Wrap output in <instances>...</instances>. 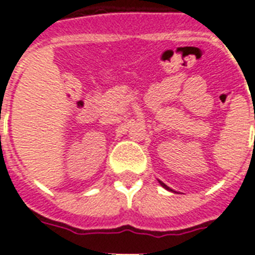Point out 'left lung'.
I'll list each match as a JSON object with an SVG mask.
<instances>
[{
    "instance_id": "1",
    "label": "left lung",
    "mask_w": 255,
    "mask_h": 255,
    "mask_svg": "<svg viewBox=\"0 0 255 255\" xmlns=\"http://www.w3.org/2000/svg\"><path fill=\"white\" fill-rule=\"evenodd\" d=\"M160 184H161V185H163V186H164V188H165V189L170 190V189H169V188H168V186H167V185H165V184H164V182H161V181H160Z\"/></svg>"
}]
</instances>
